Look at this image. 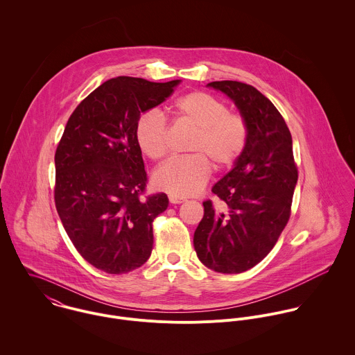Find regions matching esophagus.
<instances>
[{
  "instance_id": "1",
  "label": "esophagus",
  "mask_w": 355,
  "mask_h": 355,
  "mask_svg": "<svg viewBox=\"0 0 355 355\" xmlns=\"http://www.w3.org/2000/svg\"><path fill=\"white\" fill-rule=\"evenodd\" d=\"M169 201H171V203H182L184 202L186 200L182 198V197H176V196H169Z\"/></svg>"
}]
</instances>
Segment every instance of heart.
I'll list each match as a JSON object with an SVG mask.
<instances>
[{
	"instance_id": "heart-1",
	"label": "heart",
	"mask_w": 355,
	"mask_h": 355,
	"mask_svg": "<svg viewBox=\"0 0 355 355\" xmlns=\"http://www.w3.org/2000/svg\"><path fill=\"white\" fill-rule=\"evenodd\" d=\"M172 112L182 123L194 128L186 157H175L153 175V184L171 196L189 197L201 191L211 164L227 169L238 162L249 142V123L236 110L214 96L196 90L172 103ZM137 144L148 158L159 161L168 152V124L161 113L148 110L135 125Z\"/></svg>"
}]
</instances>
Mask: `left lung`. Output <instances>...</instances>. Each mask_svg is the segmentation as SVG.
I'll use <instances>...</instances> for the list:
<instances>
[{
    "mask_svg": "<svg viewBox=\"0 0 355 355\" xmlns=\"http://www.w3.org/2000/svg\"><path fill=\"white\" fill-rule=\"evenodd\" d=\"M207 86L225 93L249 123L246 150L211 193L223 207L203 202L194 248L205 266L241 273L262 261L291 216L298 180L291 132L276 106L255 87L220 80Z\"/></svg>",
    "mask_w": 355,
    "mask_h": 355,
    "instance_id": "left-lung-1",
    "label": "left lung"
}]
</instances>
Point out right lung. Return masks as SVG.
Segmentation results:
<instances>
[{
	"instance_id": "right-lung-1",
	"label": "right lung",
	"mask_w": 355,
	"mask_h": 355,
	"mask_svg": "<svg viewBox=\"0 0 355 355\" xmlns=\"http://www.w3.org/2000/svg\"><path fill=\"white\" fill-rule=\"evenodd\" d=\"M179 82L109 79L76 106L58 142L57 213L78 253L106 273H128L152 254L153 221L166 209L168 197L146 194L135 125Z\"/></svg>"
}]
</instances>
